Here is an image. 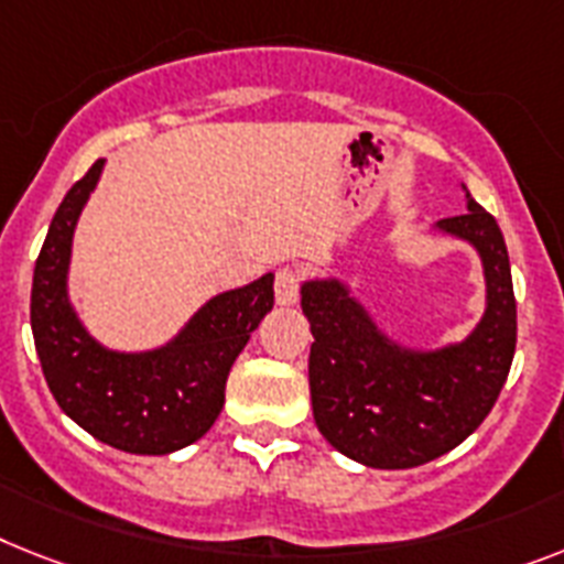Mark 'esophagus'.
<instances>
[{"mask_svg":"<svg viewBox=\"0 0 564 564\" xmlns=\"http://www.w3.org/2000/svg\"><path fill=\"white\" fill-rule=\"evenodd\" d=\"M273 293H276L279 305H296L300 300V271L296 268H282L273 282Z\"/></svg>","mask_w":564,"mask_h":564,"instance_id":"1","label":"esophagus"}]
</instances>
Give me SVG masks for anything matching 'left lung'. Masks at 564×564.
I'll use <instances>...</instances> for the list:
<instances>
[{
    "mask_svg": "<svg viewBox=\"0 0 564 564\" xmlns=\"http://www.w3.org/2000/svg\"><path fill=\"white\" fill-rule=\"evenodd\" d=\"M467 193V187L460 184ZM435 232L473 245L487 302L460 343L412 348L377 325L337 276L302 282L308 316V383L323 438L375 469H409L449 453L490 415L516 351L510 256L496 218L467 193L464 216L441 218Z\"/></svg>",
    "mask_w": 564,
    "mask_h": 564,
    "instance_id": "8db88e82",
    "label": "left lung"
}]
</instances>
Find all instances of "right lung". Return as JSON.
<instances>
[{
	"instance_id": "1",
	"label": "right lung",
	"mask_w": 564,
	"mask_h": 564,
	"mask_svg": "<svg viewBox=\"0 0 564 564\" xmlns=\"http://www.w3.org/2000/svg\"><path fill=\"white\" fill-rule=\"evenodd\" d=\"M104 164L95 161L51 218L34 268L31 332L45 383L77 426L120 453L170 455L216 423L232 362L273 308V273L216 293L164 346L106 348L68 300L74 227Z\"/></svg>"
}]
</instances>
